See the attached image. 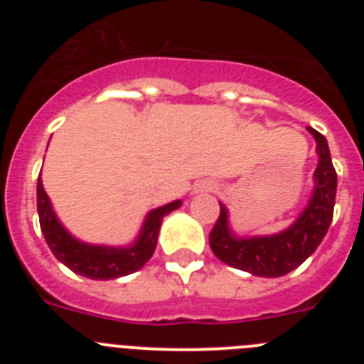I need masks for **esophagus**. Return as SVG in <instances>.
Here are the masks:
<instances>
[{
	"label": "esophagus",
	"instance_id": "obj_1",
	"mask_svg": "<svg viewBox=\"0 0 364 364\" xmlns=\"http://www.w3.org/2000/svg\"><path fill=\"white\" fill-rule=\"evenodd\" d=\"M211 189H213V186H211V184H205V186H202V191H211Z\"/></svg>",
	"mask_w": 364,
	"mask_h": 364
}]
</instances>
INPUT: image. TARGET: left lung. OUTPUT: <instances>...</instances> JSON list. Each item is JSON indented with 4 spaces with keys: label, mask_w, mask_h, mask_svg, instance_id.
<instances>
[{
    "label": "left lung",
    "mask_w": 364,
    "mask_h": 364,
    "mask_svg": "<svg viewBox=\"0 0 364 364\" xmlns=\"http://www.w3.org/2000/svg\"><path fill=\"white\" fill-rule=\"evenodd\" d=\"M317 140L319 166L315 169V189L308 208L290 230L273 237L235 239L228 228V211L220 204V215L210 233L215 255L237 269L257 277H282L301 266L324 239L333 217L337 193V173L332 164L326 138L308 127Z\"/></svg>",
    "instance_id": "1"
}]
</instances>
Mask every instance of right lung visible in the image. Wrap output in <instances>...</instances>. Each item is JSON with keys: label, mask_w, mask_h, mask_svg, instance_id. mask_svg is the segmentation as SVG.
<instances>
[{"label": "right lung", "mask_w": 364, "mask_h": 364, "mask_svg": "<svg viewBox=\"0 0 364 364\" xmlns=\"http://www.w3.org/2000/svg\"><path fill=\"white\" fill-rule=\"evenodd\" d=\"M182 204L180 200L162 205L159 210H153L146 218L142 233L136 242L129 247H104L89 246V244L78 242L73 239L63 226L58 222L53 208H50L49 197L41 186V178H38V215H40V228L45 240L49 244L50 252L54 253L60 262L73 269L74 273L83 275L87 279H118L124 275L136 272L142 268L151 255L154 253L156 240H159L160 224L167 213H171Z\"/></svg>", "instance_id": "add662e5"}]
</instances>
